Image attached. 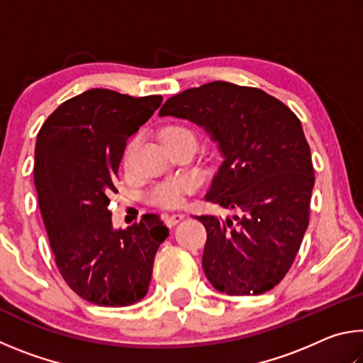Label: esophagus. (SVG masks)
<instances>
[{
  "label": "esophagus",
  "mask_w": 363,
  "mask_h": 363,
  "mask_svg": "<svg viewBox=\"0 0 363 363\" xmlns=\"http://www.w3.org/2000/svg\"><path fill=\"white\" fill-rule=\"evenodd\" d=\"M182 219H184V214H182V213L167 214V224H168L169 227H173V225H176V224H179Z\"/></svg>",
  "instance_id": "obj_1"
}]
</instances>
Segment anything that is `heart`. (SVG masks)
<instances>
[{"label":"heart","mask_w":363,"mask_h":363,"mask_svg":"<svg viewBox=\"0 0 363 363\" xmlns=\"http://www.w3.org/2000/svg\"><path fill=\"white\" fill-rule=\"evenodd\" d=\"M163 143L167 147L171 145H177V144H196V138L195 133L190 130L187 126L182 125H169L163 130L162 133ZM140 136L139 134H134V136L128 140V144L125 147V152H123V167L125 169H130L131 167V160L134 152H136L138 145H139ZM195 187L194 181L187 179V177H176V179H168L157 184L155 187L150 190L149 194V200L152 203H155L158 206H164V208H176L182 205L184 199L189 192H192Z\"/></svg>","instance_id":"1"}]
</instances>
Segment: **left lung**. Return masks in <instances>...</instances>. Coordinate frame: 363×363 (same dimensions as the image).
I'll list each match as a JSON object with an SVG mask.
<instances>
[{
	"label": "left lung",
	"instance_id": "obj_1",
	"mask_svg": "<svg viewBox=\"0 0 363 363\" xmlns=\"http://www.w3.org/2000/svg\"><path fill=\"white\" fill-rule=\"evenodd\" d=\"M195 123L223 155L205 199L240 211L196 216L206 229L203 270L218 291L251 296L290 270L309 225L314 167L296 115L262 89L227 82L176 94L160 116Z\"/></svg>",
	"mask_w": 363,
	"mask_h": 363
}]
</instances>
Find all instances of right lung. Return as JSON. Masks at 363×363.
I'll return each instance as SVG.
<instances>
[{
  "mask_svg": "<svg viewBox=\"0 0 363 363\" xmlns=\"http://www.w3.org/2000/svg\"><path fill=\"white\" fill-rule=\"evenodd\" d=\"M162 101L84 91L60 104L36 138L33 179L56 266L67 285L96 306L143 299L153 257L168 237L157 214L116 230L108 211L126 140Z\"/></svg>",
  "mask_w": 363,
  "mask_h": 363,
  "instance_id": "add662e5",
  "label": "right lung"
}]
</instances>
